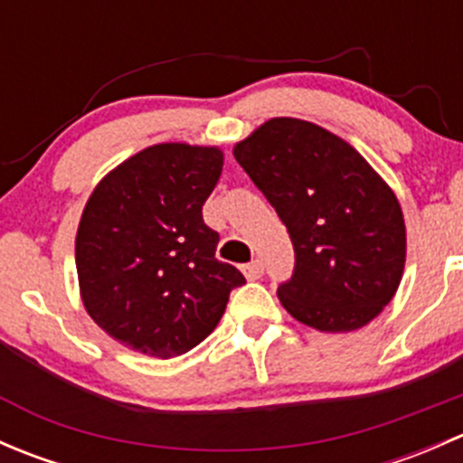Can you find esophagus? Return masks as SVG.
<instances>
[{
  "label": "esophagus",
  "instance_id": "obj_1",
  "mask_svg": "<svg viewBox=\"0 0 463 463\" xmlns=\"http://www.w3.org/2000/svg\"><path fill=\"white\" fill-rule=\"evenodd\" d=\"M241 273H244L246 279H260L261 273H264V264L260 260H255L250 264L241 266Z\"/></svg>",
  "mask_w": 463,
  "mask_h": 463
}]
</instances>
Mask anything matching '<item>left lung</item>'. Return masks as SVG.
<instances>
[{"instance_id": "obj_1", "label": "left lung", "mask_w": 463, "mask_h": 463, "mask_svg": "<svg viewBox=\"0 0 463 463\" xmlns=\"http://www.w3.org/2000/svg\"><path fill=\"white\" fill-rule=\"evenodd\" d=\"M287 226L296 270L278 288L284 309L325 334H347L396 296L408 237L394 190L329 129L278 116L232 147Z\"/></svg>"}]
</instances>
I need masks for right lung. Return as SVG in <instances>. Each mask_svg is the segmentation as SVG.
Masks as SVG:
<instances>
[{
  "mask_svg": "<svg viewBox=\"0 0 463 463\" xmlns=\"http://www.w3.org/2000/svg\"><path fill=\"white\" fill-rule=\"evenodd\" d=\"M223 170L217 145L156 143L107 172L76 232L91 320L125 347L175 358L213 334L244 275L214 258L202 208Z\"/></svg>",
  "mask_w": 463,
  "mask_h": 463,
  "instance_id": "add662e5",
  "label": "right lung"
}]
</instances>
